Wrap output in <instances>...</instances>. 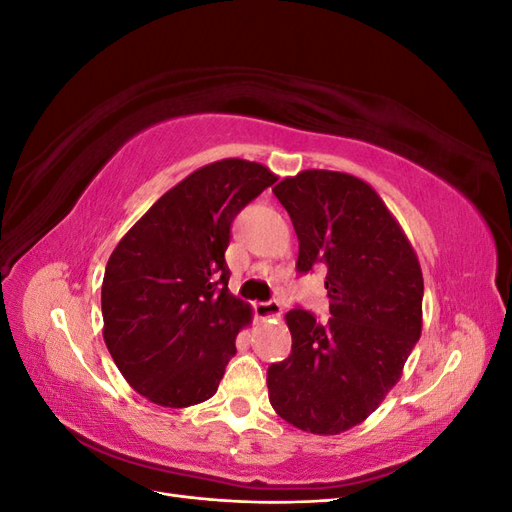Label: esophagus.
Wrapping results in <instances>:
<instances>
[{
  "instance_id": "obj_1",
  "label": "esophagus",
  "mask_w": 512,
  "mask_h": 512,
  "mask_svg": "<svg viewBox=\"0 0 512 512\" xmlns=\"http://www.w3.org/2000/svg\"><path fill=\"white\" fill-rule=\"evenodd\" d=\"M254 312L258 318L267 320V318H280L282 316V305L277 301H260L254 305Z\"/></svg>"
}]
</instances>
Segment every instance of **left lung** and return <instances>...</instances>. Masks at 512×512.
Returning <instances> with one entry per match:
<instances>
[{
	"instance_id": "obj_1",
	"label": "left lung",
	"mask_w": 512,
	"mask_h": 512,
	"mask_svg": "<svg viewBox=\"0 0 512 512\" xmlns=\"http://www.w3.org/2000/svg\"><path fill=\"white\" fill-rule=\"evenodd\" d=\"M273 194L299 239L297 269L327 265L329 322L286 314L292 352L269 367L273 410L316 436H337L374 412L404 374L423 329V271L404 228L371 185L309 168Z\"/></svg>"
}]
</instances>
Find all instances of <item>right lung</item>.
<instances>
[{
  "label": "right lung",
  "mask_w": 512,
  "mask_h": 512,
  "mask_svg": "<svg viewBox=\"0 0 512 512\" xmlns=\"http://www.w3.org/2000/svg\"><path fill=\"white\" fill-rule=\"evenodd\" d=\"M277 181L265 164L226 158L160 196L106 262L104 344L136 393L162 408L215 395L252 305L228 290L235 215Z\"/></svg>",
  "instance_id": "right-lung-1"
}]
</instances>
